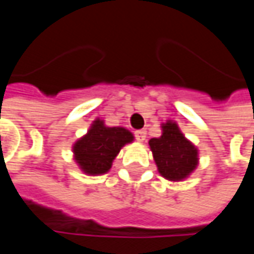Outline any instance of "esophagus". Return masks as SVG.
<instances>
[{"label": "esophagus", "mask_w": 254, "mask_h": 254, "mask_svg": "<svg viewBox=\"0 0 254 254\" xmlns=\"http://www.w3.org/2000/svg\"><path fill=\"white\" fill-rule=\"evenodd\" d=\"M134 137H136L137 141H144L145 137H147V132H145L144 129L136 130V132H134Z\"/></svg>", "instance_id": "34e87169"}]
</instances>
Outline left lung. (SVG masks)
<instances>
[{
    "instance_id": "left-lung-1",
    "label": "left lung",
    "mask_w": 254,
    "mask_h": 254,
    "mask_svg": "<svg viewBox=\"0 0 254 254\" xmlns=\"http://www.w3.org/2000/svg\"><path fill=\"white\" fill-rule=\"evenodd\" d=\"M162 136L148 141L159 173L173 182L187 177L198 162V151L183 136L175 122H166Z\"/></svg>"
}]
</instances>
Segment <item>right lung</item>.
Listing matches in <instances>:
<instances>
[{
	"mask_svg": "<svg viewBox=\"0 0 254 254\" xmlns=\"http://www.w3.org/2000/svg\"><path fill=\"white\" fill-rule=\"evenodd\" d=\"M133 134L124 127H107L95 121L86 136L74 145L75 159L88 175H102L111 168L113 159L124 145L130 143Z\"/></svg>",
	"mask_w": 254,
	"mask_h": 254,
	"instance_id": "1",
	"label": "right lung"
}]
</instances>
